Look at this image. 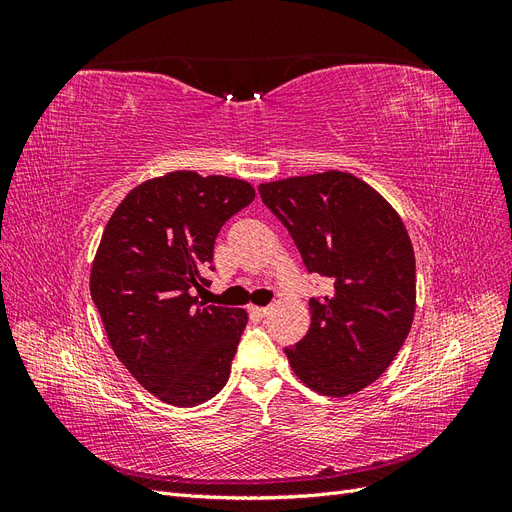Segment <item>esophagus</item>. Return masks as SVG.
Wrapping results in <instances>:
<instances>
[{"label":"esophagus","instance_id":"obj_1","mask_svg":"<svg viewBox=\"0 0 512 512\" xmlns=\"http://www.w3.org/2000/svg\"><path fill=\"white\" fill-rule=\"evenodd\" d=\"M269 312H271V307H256V305H250V314H254V316H258V318H265Z\"/></svg>","mask_w":512,"mask_h":512}]
</instances>
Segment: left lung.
<instances>
[{
	"label": "left lung",
	"instance_id": "obj_1",
	"mask_svg": "<svg viewBox=\"0 0 512 512\" xmlns=\"http://www.w3.org/2000/svg\"><path fill=\"white\" fill-rule=\"evenodd\" d=\"M309 273L331 292L309 299L312 327L286 356L309 389L346 397L378 380L414 318L416 267L408 230L367 183L339 170L262 183Z\"/></svg>",
	"mask_w": 512,
	"mask_h": 512
}]
</instances>
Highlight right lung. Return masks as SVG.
Instances as JSON below:
<instances>
[{"instance_id":"add662e5","label":"right lung","mask_w":512,"mask_h":512,"mask_svg":"<svg viewBox=\"0 0 512 512\" xmlns=\"http://www.w3.org/2000/svg\"><path fill=\"white\" fill-rule=\"evenodd\" d=\"M254 196L241 179L177 170L134 188L104 228L91 299L119 361L170 406L203 404L230 376L247 314L194 290L211 284L220 228Z\"/></svg>"}]
</instances>
